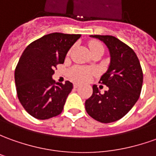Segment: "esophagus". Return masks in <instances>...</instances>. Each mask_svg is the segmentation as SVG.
<instances>
[{
    "mask_svg": "<svg viewBox=\"0 0 156 156\" xmlns=\"http://www.w3.org/2000/svg\"><path fill=\"white\" fill-rule=\"evenodd\" d=\"M80 86V83H77V82H76V83H74V87H76V88L79 87Z\"/></svg>",
    "mask_w": 156,
    "mask_h": 156,
    "instance_id": "34e87169",
    "label": "esophagus"
}]
</instances>
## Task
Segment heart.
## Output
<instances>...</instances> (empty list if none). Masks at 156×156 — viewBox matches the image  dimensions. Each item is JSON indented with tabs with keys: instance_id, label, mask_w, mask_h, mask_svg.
Here are the masks:
<instances>
[{
	"instance_id": "obj_1",
	"label": "heart",
	"mask_w": 156,
	"mask_h": 156,
	"mask_svg": "<svg viewBox=\"0 0 156 156\" xmlns=\"http://www.w3.org/2000/svg\"><path fill=\"white\" fill-rule=\"evenodd\" d=\"M98 48H103L104 49L102 44L98 43V42H92V43L90 44L91 51L96 50V49H98ZM92 73H93V71L91 69L83 67H75L73 68L72 69H70V71H69V77L71 78L72 80L84 81V80H88L89 78H90V76H92Z\"/></svg>"
}]
</instances>
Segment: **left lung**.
<instances>
[{
    "label": "left lung",
    "instance_id": "obj_1",
    "mask_svg": "<svg viewBox=\"0 0 156 156\" xmlns=\"http://www.w3.org/2000/svg\"><path fill=\"white\" fill-rule=\"evenodd\" d=\"M107 46L110 62L99 82L108 90L101 93L96 85L92 95L86 100L89 115L102 123H110L126 115L139 98L143 85V71L134 51L112 35H90Z\"/></svg>",
    "mask_w": 156,
    "mask_h": 156
}]
</instances>
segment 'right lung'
Returning <instances> with one entry per match:
<instances>
[{
  "label": "right lung",
  "mask_w": 156,
  "mask_h": 156,
  "mask_svg": "<svg viewBox=\"0 0 156 156\" xmlns=\"http://www.w3.org/2000/svg\"><path fill=\"white\" fill-rule=\"evenodd\" d=\"M80 37L51 33L33 41L23 52L15 69V84L19 102L33 117L47 120L63 111L73 84L55 82L52 75Z\"/></svg>",
  "instance_id": "1"
}]
</instances>
